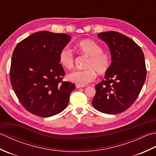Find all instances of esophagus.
<instances>
[{"mask_svg": "<svg viewBox=\"0 0 156 156\" xmlns=\"http://www.w3.org/2000/svg\"><path fill=\"white\" fill-rule=\"evenodd\" d=\"M76 87L77 88H84V87H85V86H82V85L76 84Z\"/></svg>", "mask_w": 156, "mask_h": 156, "instance_id": "34e87169", "label": "esophagus"}]
</instances>
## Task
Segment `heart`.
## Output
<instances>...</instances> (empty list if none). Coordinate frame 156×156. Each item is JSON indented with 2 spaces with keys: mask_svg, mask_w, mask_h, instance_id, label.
Here are the masks:
<instances>
[{
  "mask_svg": "<svg viewBox=\"0 0 156 156\" xmlns=\"http://www.w3.org/2000/svg\"><path fill=\"white\" fill-rule=\"evenodd\" d=\"M76 48L80 54L88 57L84 70H76L69 73L68 80L74 83L84 86L93 81L97 74L102 75L107 72L111 66V58L100 45L90 39H85L77 43ZM59 62L63 67L70 69L74 66V57L68 48H63L59 54Z\"/></svg>",
  "mask_w": 156,
  "mask_h": 156,
  "instance_id": "obj_1",
  "label": "heart"
}]
</instances>
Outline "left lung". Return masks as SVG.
<instances>
[{
    "label": "left lung",
    "instance_id": "8db88e82",
    "mask_svg": "<svg viewBox=\"0 0 156 156\" xmlns=\"http://www.w3.org/2000/svg\"><path fill=\"white\" fill-rule=\"evenodd\" d=\"M98 37L108 45L112 61L104 80L95 85L92 105L103 113H121L133 105L145 81L144 54L136 43L120 33L102 32Z\"/></svg>",
    "mask_w": 156,
    "mask_h": 156
}]
</instances>
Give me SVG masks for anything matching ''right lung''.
Returning <instances> with one entry per match:
<instances>
[{"label":"right lung","mask_w":156,"mask_h":156,"mask_svg":"<svg viewBox=\"0 0 156 156\" xmlns=\"http://www.w3.org/2000/svg\"><path fill=\"white\" fill-rule=\"evenodd\" d=\"M71 36L39 31L19 42L12 53L10 76L13 90L26 110L41 117L64 111L74 84L63 82L59 54Z\"/></svg>","instance_id":"right-lung-1"}]
</instances>
